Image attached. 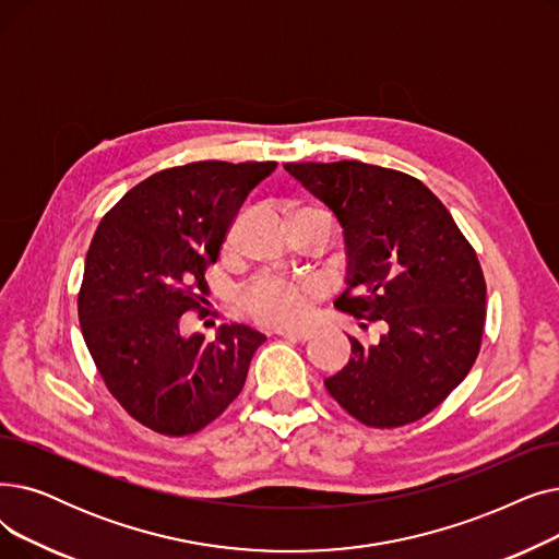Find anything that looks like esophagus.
<instances>
[{
    "label": "esophagus",
    "instance_id": "obj_1",
    "mask_svg": "<svg viewBox=\"0 0 559 559\" xmlns=\"http://www.w3.org/2000/svg\"><path fill=\"white\" fill-rule=\"evenodd\" d=\"M280 334L284 338H290V341H309L313 336V330H309V328H284V330H280Z\"/></svg>",
    "mask_w": 559,
    "mask_h": 559
}]
</instances>
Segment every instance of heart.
Here are the masks:
<instances>
[{
    "instance_id": "b5f03b06",
    "label": "heart",
    "mask_w": 559,
    "mask_h": 559,
    "mask_svg": "<svg viewBox=\"0 0 559 559\" xmlns=\"http://www.w3.org/2000/svg\"><path fill=\"white\" fill-rule=\"evenodd\" d=\"M311 290L282 280H259L243 296V307L257 321L269 325L296 323L309 311Z\"/></svg>"
}]
</instances>
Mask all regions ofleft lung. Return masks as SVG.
Wrapping results in <instances>:
<instances>
[{
	"label": "left lung",
	"instance_id": "left-lung-1",
	"mask_svg": "<svg viewBox=\"0 0 559 559\" xmlns=\"http://www.w3.org/2000/svg\"><path fill=\"white\" fill-rule=\"evenodd\" d=\"M338 221L345 294L336 309L382 323L378 343L325 380L370 428H397L441 405L480 353L487 284L475 250L423 181L361 162L284 164Z\"/></svg>",
	"mask_w": 559,
	"mask_h": 559
}]
</instances>
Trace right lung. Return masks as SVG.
Listing matches in <instances>:
<instances>
[{
    "label": "right lung",
    "instance_id": "obj_1",
    "mask_svg": "<svg viewBox=\"0 0 559 559\" xmlns=\"http://www.w3.org/2000/svg\"><path fill=\"white\" fill-rule=\"evenodd\" d=\"M275 162H195L143 179L106 214L86 254L79 323L118 403L150 430L183 437L221 416L246 384L265 336L221 325L186 334L204 271L254 186Z\"/></svg>",
    "mask_w": 559,
    "mask_h": 559
}]
</instances>
